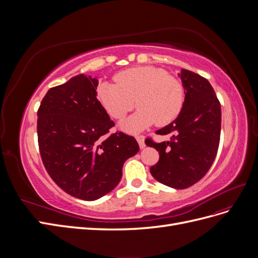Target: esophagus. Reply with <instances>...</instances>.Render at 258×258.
Returning <instances> with one entry per match:
<instances>
[{
	"label": "esophagus",
	"instance_id": "34e87169",
	"mask_svg": "<svg viewBox=\"0 0 258 258\" xmlns=\"http://www.w3.org/2000/svg\"><path fill=\"white\" fill-rule=\"evenodd\" d=\"M137 141L141 148L145 147V143H144V137L143 136H137Z\"/></svg>",
	"mask_w": 258,
	"mask_h": 258
}]
</instances>
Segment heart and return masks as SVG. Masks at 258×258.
<instances>
[{
    "mask_svg": "<svg viewBox=\"0 0 258 258\" xmlns=\"http://www.w3.org/2000/svg\"><path fill=\"white\" fill-rule=\"evenodd\" d=\"M115 83H101L97 97L105 111L122 119L136 104L138 111L121 122L126 131L137 132L154 122L158 126L173 121L184 103V88L176 77L151 66L127 69L116 74Z\"/></svg>",
    "mask_w": 258,
    "mask_h": 258,
    "instance_id": "obj_1",
    "label": "heart"
}]
</instances>
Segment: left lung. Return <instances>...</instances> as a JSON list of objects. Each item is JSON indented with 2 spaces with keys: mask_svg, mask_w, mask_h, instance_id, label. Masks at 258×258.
Listing matches in <instances>:
<instances>
[{
  "mask_svg": "<svg viewBox=\"0 0 258 258\" xmlns=\"http://www.w3.org/2000/svg\"><path fill=\"white\" fill-rule=\"evenodd\" d=\"M185 100L181 113L168 126L156 131L170 135L169 141L148 146L159 152V160L151 174L163 185L176 189L190 187L212 166L221 138V103L209 81L197 73L182 70Z\"/></svg>",
  "mask_w": 258,
  "mask_h": 258,
  "instance_id": "1",
  "label": "left lung"
}]
</instances>
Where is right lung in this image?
I'll return each mask as SVG.
<instances>
[{
	"label": "right lung",
	"mask_w": 258,
	"mask_h": 258,
	"mask_svg": "<svg viewBox=\"0 0 258 258\" xmlns=\"http://www.w3.org/2000/svg\"><path fill=\"white\" fill-rule=\"evenodd\" d=\"M98 80L80 74L50 88L37 111L40 154L52 181L71 196L92 201L113 190L137 140L116 131L97 99Z\"/></svg>",
	"instance_id": "obj_1"
}]
</instances>
